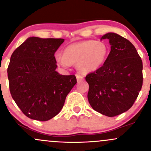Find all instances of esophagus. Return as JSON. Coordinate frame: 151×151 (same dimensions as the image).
<instances>
[{
    "instance_id": "1",
    "label": "esophagus",
    "mask_w": 151,
    "mask_h": 151,
    "mask_svg": "<svg viewBox=\"0 0 151 151\" xmlns=\"http://www.w3.org/2000/svg\"><path fill=\"white\" fill-rule=\"evenodd\" d=\"M76 77H77V82H80L82 80H84V77H82V75H80V74H77Z\"/></svg>"
}]
</instances>
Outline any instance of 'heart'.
<instances>
[{"label":"heart","mask_w":151,"mask_h":151,"mask_svg":"<svg viewBox=\"0 0 151 151\" xmlns=\"http://www.w3.org/2000/svg\"><path fill=\"white\" fill-rule=\"evenodd\" d=\"M109 51V46L104 41L82 40L67 45L63 49V55L56 53L55 61L63 68L76 63L80 71L90 73L98 70L104 64Z\"/></svg>","instance_id":"b5f03b06"}]
</instances>
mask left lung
Wrapping results in <instances>:
<instances>
[{
    "label": "left lung",
    "mask_w": 151,
    "mask_h": 151,
    "mask_svg": "<svg viewBox=\"0 0 151 151\" xmlns=\"http://www.w3.org/2000/svg\"><path fill=\"white\" fill-rule=\"evenodd\" d=\"M111 51L104 64L85 77L90 106L107 116L119 115L134 104L142 86V61L134 45L116 33L104 35Z\"/></svg>",
    "instance_id": "1"
}]
</instances>
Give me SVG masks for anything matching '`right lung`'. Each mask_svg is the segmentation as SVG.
Returning a JSON list of instances; mask_svg holds the SVG:
<instances>
[{
	"label": "right lung",
	"mask_w": 151,
	"mask_h": 151,
	"mask_svg": "<svg viewBox=\"0 0 151 151\" xmlns=\"http://www.w3.org/2000/svg\"><path fill=\"white\" fill-rule=\"evenodd\" d=\"M63 41L29 37L11 56L7 70L11 95L32 119L45 122L56 116L77 83L74 74L61 75L55 71V52Z\"/></svg>",
	"instance_id": "add662e5"
}]
</instances>
